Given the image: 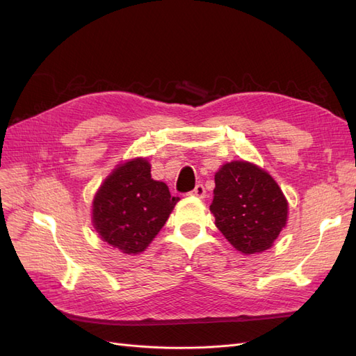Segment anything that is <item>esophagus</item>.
<instances>
[{
  "instance_id": "esophagus-1",
  "label": "esophagus",
  "mask_w": 356,
  "mask_h": 356,
  "mask_svg": "<svg viewBox=\"0 0 356 356\" xmlns=\"http://www.w3.org/2000/svg\"><path fill=\"white\" fill-rule=\"evenodd\" d=\"M190 195H191V196H196V197L203 199L204 196H207V190H204L203 184H197V186L195 187V190H191V191H190Z\"/></svg>"
}]
</instances>
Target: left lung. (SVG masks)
<instances>
[{"mask_svg":"<svg viewBox=\"0 0 356 356\" xmlns=\"http://www.w3.org/2000/svg\"><path fill=\"white\" fill-rule=\"evenodd\" d=\"M211 212L236 250L263 252L286 224L288 203L276 181L248 161L225 163L215 174Z\"/></svg>","mask_w":356,"mask_h":356,"instance_id":"1","label":"left lung"}]
</instances>
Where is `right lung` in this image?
Segmentation results:
<instances>
[{
  "instance_id": "right-lung-1",
  "label": "right lung",
  "mask_w": 356,
  "mask_h": 356,
  "mask_svg": "<svg viewBox=\"0 0 356 356\" xmlns=\"http://www.w3.org/2000/svg\"><path fill=\"white\" fill-rule=\"evenodd\" d=\"M149 172L145 159L126 161L113 170L93 199L96 232L124 254L143 252L179 200Z\"/></svg>"
}]
</instances>
